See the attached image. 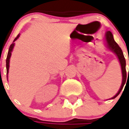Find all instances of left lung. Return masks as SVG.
<instances>
[{
  "instance_id": "8db88e82",
  "label": "left lung",
  "mask_w": 129,
  "mask_h": 129,
  "mask_svg": "<svg viewBox=\"0 0 129 129\" xmlns=\"http://www.w3.org/2000/svg\"><path fill=\"white\" fill-rule=\"evenodd\" d=\"M104 40H105V42L106 46L108 48L109 50L113 52L115 55V56L118 58L119 63L120 64L121 66V70H122V84L121 86L119 89V90L117 92V94H115V96H113L112 98H111L109 99H114L116 98L117 96L120 94V91H122L123 87L124 85V84L126 83V60L125 58L124 57L123 55L122 50H121V48L120 46H118L117 43L115 42L114 39H113V34L111 33V31L108 30L107 31L105 34V37H104ZM129 60V58H128ZM129 74V71H128Z\"/></svg>"
}]
</instances>
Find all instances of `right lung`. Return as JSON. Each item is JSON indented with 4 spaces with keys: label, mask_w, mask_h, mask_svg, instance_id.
I'll list each match as a JSON object with an SVG mask.
<instances>
[{
    "label": "right lung",
    "mask_w": 129,
    "mask_h": 129,
    "mask_svg": "<svg viewBox=\"0 0 129 129\" xmlns=\"http://www.w3.org/2000/svg\"><path fill=\"white\" fill-rule=\"evenodd\" d=\"M20 37V34L18 35V36L15 38V40L12 43V44H11L10 47H9V49L8 51V54H7V59H6V68H7V79H8V74H9V62H10V58H11V52L14 50V46H15V42H16L18 39Z\"/></svg>",
    "instance_id": "add662e5"
}]
</instances>
